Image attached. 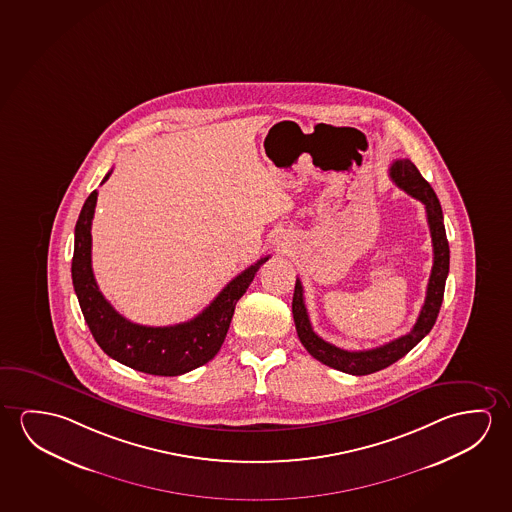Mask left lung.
Returning <instances> with one entry per match:
<instances>
[{"mask_svg":"<svg viewBox=\"0 0 512 512\" xmlns=\"http://www.w3.org/2000/svg\"><path fill=\"white\" fill-rule=\"evenodd\" d=\"M390 177L399 188L404 189L408 195L417 198L425 205L427 223H429L431 241H433V269H431L427 292H425L424 307L420 310L417 323L411 331L399 339L388 342L385 346L374 347L367 351H346L326 342L315 333L308 319L305 298H303V285L299 282V278H296V287L292 296V315H294V324H296L301 344L314 356L315 360L328 365L331 369L342 370L353 376H367L372 372L386 369L388 365L401 360L404 354H408L429 331L433 330L436 317L440 314L445 280L449 276V241L443 225L440 200L436 197L434 189L409 159H395L390 166Z\"/></svg>","mask_w":512,"mask_h":512,"instance_id":"obj_1","label":"left lung"}]
</instances>
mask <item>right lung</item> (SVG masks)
Listing matches in <instances>:
<instances>
[{
    "label": "right lung",
    "instance_id": "obj_1",
    "mask_svg": "<svg viewBox=\"0 0 512 512\" xmlns=\"http://www.w3.org/2000/svg\"><path fill=\"white\" fill-rule=\"evenodd\" d=\"M110 175L111 172L106 173L103 182L108 181ZM95 204L97 189L90 193L79 213L71 268L79 307L95 342L113 360L152 376H181L213 360L227 337L237 301L269 257L257 260L230 280L213 303L188 323L173 326L134 324L111 307L95 282L90 234Z\"/></svg>",
    "mask_w": 512,
    "mask_h": 512
}]
</instances>
